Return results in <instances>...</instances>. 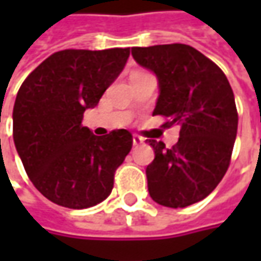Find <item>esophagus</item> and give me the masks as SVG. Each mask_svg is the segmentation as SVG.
Returning a JSON list of instances; mask_svg holds the SVG:
<instances>
[{
    "mask_svg": "<svg viewBox=\"0 0 261 261\" xmlns=\"http://www.w3.org/2000/svg\"><path fill=\"white\" fill-rule=\"evenodd\" d=\"M144 144V138L139 135H134V145H141Z\"/></svg>",
    "mask_w": 261,
    "mask_h": 261,
    "instance_id": "obj_1",
    "label": "esophagus"
}]
</instances>
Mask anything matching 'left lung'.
Masks as SVG:
<instances>
[{"label":"left lung","mask_w":261,"mask_h":261,"mask_svg":"<svg viewBox=\"0 0 261 261\" xmlns=\"http://www.w3.org/2000/svg\"><path fill=\"white\" fill-rule=\"evenodd\" d=\"M136 62L152 71L160 95L152 115L168 117L180 138L173 148L148 139L155 158L146 167L148 192L167 207L205 199L225 175L236 142L238 113L222 69L183 43L132 47Z\"/></svg>","instance_id":"obj_1"}]
</instances>
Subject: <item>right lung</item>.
<instances>
[{
    "instance_id": "1",
    "label": "right lung",
    "mask_w": 261,
    "mask_h": 261,
    "mask_svg": "<svg viewBox=\"0 0 261 261\" xmlns=\"http://www.w3.org/2000/svg\"><path fill=\"white\" fill-rule=\"evenodd\" d=\"M129 54V47L55 52L17 93L15 149L36 189L56 205L86 209L112 193L116 170L132 148V135L117 129L95 136L83 126V116L98 105Z\"/></svg>"
}]
</instances>
